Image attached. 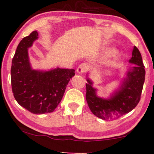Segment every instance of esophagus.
<instances>
[{
    "mask_svg": "<svg viewBox=\"0 0 154 154\" xmlns=\"http://www.w3.org/2000/svg\"><path fill=\"white\" fill-rule=\"evenodd\" d=\"M88 69H89V65L85 64V63H83V64L79 65L76 69V71L79 74H82V73L85 72Z\"/></svg>",
    "mask_w": 154,
    "mask_h": 154,
    "instance_id": "34e87169",
    "label": "esophagus"
}]
</instances>
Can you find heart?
Listing matches in <instances>:
<instances>
[{
	"label": "heart",
	"instance_id": "heart-1",
	"mask_svg": "<svg viewBox=\"0 0 154 154\" xmlns=\"http://www.w3.org/2000/svg\"><path fill=\"white\" fill-rule=\"evenodd\" d=\"M106 53L109 54V55H111V54L116 53V50L115 49H113V48H109V49L106 50Z\"/></svg>",
	"mask_w": 154,
	"mask_h": 154
}]
</instances>
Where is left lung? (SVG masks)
<instances>
[{
  "label": "left lung",
  "mask_w": 154,
  "mask_h": 154,
  "mask_svg": "<svg viewBox=\"0 0 154 154\" xmlns=\"http://www.w3.org/2000/svg\"><path fill=\"white\" fill-rule=\"evenodd\" d=\"M130 67L122 79L120 85L108 98L97 94V89L93 87V82L87 78L86 100L92 113L104 121H112L123 116L135 108L140 100L145 79V69L142 55L134 46Z\"/></svg>",
  "instance_id": "1"
}]
</instances>
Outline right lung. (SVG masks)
Instances as JSON below:
<instances>
[{
	"mask_svg": "<svg viewBox=\"0 0 154 154\" xmlns=\"http://www.w3.org/2000/svg\"><path fill=\"white\" fill-rule=\"evenodd\" d=\"M38 38V33L34 31L19 43L12 61L11 84L20 106L34 114H43L57 107L75 70L59 67L48 71L33 69L28 49Z\"/></svg>",
	"mask_w": 154,
	"mask_h": 154,
	"instance_id": "add662e5",
	"label": "right lung"
}]
</instances>
